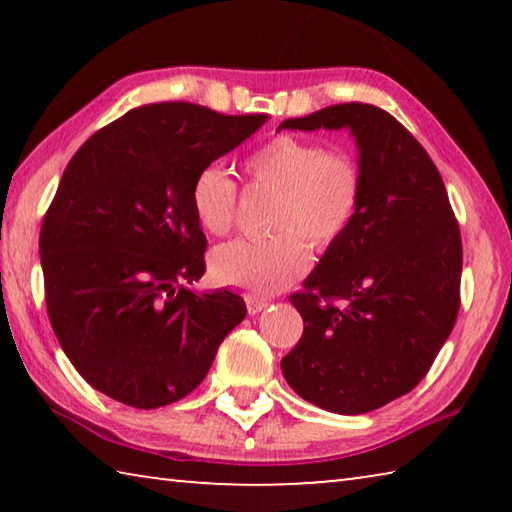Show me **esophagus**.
<instances>
[{
	"mask_svg": "<svg viewBox=\"0 0 512 512\" xmlns=\"http://www.w3.org/2000/svg\"><path fill=\"white\" fill-rule=\"evenodd\" d=\"M246 305H248V314H259V311H264L268 305H271V300L257 298V296H248L246 298Z\"/></svg>",
	"mask_w": 512,
	"mask_h": 512,
	"instance_id": "obj_1",
	"label": "esophagus"
}]
</instances>
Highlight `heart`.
<instances>
[{
    "label": "heart",
    "instance_id": "1",
    "mask_svg": "<svg viewBox=\"0 0 512 512\" xmlns=\"http://www.w3.org/2000/svg\"><path fill=\"white\" fill-rule=\"evenodd\" d=\"M250 183L277 192L271 219L275 237L237 239L212 253L219 282L259 296L277 293L311 264L309 246L327 250L345 237L363 203V169L352 153L327 149L298 135H277L244 160ZM192 207L207 232L228 235L237 221L239 187L228 171L210 164L196 173Z\"/></svg>",
    "mask_w": 512,
    "mask_h": 512
}]
</instances>
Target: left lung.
I'll use <instances>...</instances> for the list:
<instances>
[{"mask_svg": "<svg viewBox=\"0 0 512 512\" xmlns=\"http://www.w3.org/2000/svg\"><path fill=\"white\" fill-rule=\"evenodd\" d=\"M280 128H348L363 169L359 216L289 298L305 332L282 375L325 411H375L420 384L456 323L463 246L445 183L422 144L370 103Z\"/></svg>", "mask_w": 512, "mask_h": 512, "instance_id": "obj_1", "label": "left lung"}]
</instances>
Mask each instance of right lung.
Instances as JSON below:
<instances>
[{"label":"right lung","instance_id":"obj_1","mask_svg":"<svg viewBox=\"0 0 512 512\" xmlns=\"http://www.w3.org/2000/svg\"><path fill=\"white\" fill-rule=\"evenodd\" d=\"M185 101L103 126L60 178L40 230L49 323L79 375L135 409L183 400L246 318L232 291H194L207 239L196 173L264 126Z\"/></svg>","mask_w":512,"mask_h":512}]
</instances>
